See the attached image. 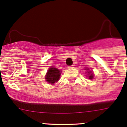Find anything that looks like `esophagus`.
Masks as SVG:
<instances>
[{
	"label": "esophagus",
	"instance_id": "34e87169",
	"mask_svg": "<svg viewBox=\"0 0 127 127\" xmlns=\"http://www.w3.org/2000/svg\"><path fill=\"white\" fill-rule=\"evenodd\" d=\"M74 68L73 65H71V66H68V68H69V69H70V68Z\"/></svg>",
	"mask_w": 127,
	"mask_h": 127
}]
</instances>
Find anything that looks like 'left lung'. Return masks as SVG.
<instances>
[{
  "label": "left lung",
  "instance_id": "obj_1",
  "mask_svg": "<svg viewBox=\"0 0 127 127\" xmlns=\"http://www.w3.org/2000/svg\"><path fill=\"white\" fill-rule=\"evenodd\" d=\"M85 70H86L85 71H86V73L87 74V77L89 78V79H93V78H94V75H93V73L92 72V71L91 70H89V68H85Z\"/></svg>",
  "mask_w": 127,
  "mask_h": 127
}]
</instances>
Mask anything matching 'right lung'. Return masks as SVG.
<instances>
[{
    "label": "right lung",
    "mask_w": 127,
    "mask_h": 127,
    "mask_svg": "<svg viewBox=\"0 0 127 127\" xmlns=\"http://www.w3.org/2000/svg\"><path fill=\"white\" fill-rule=\"evenodd\" d=\"M61 72L54 66H51V68L48 69L47 73L45 76V81L51 84H54L59 80Z\"/></svg>",
    "instance_id": "1"
}]
</instances>
